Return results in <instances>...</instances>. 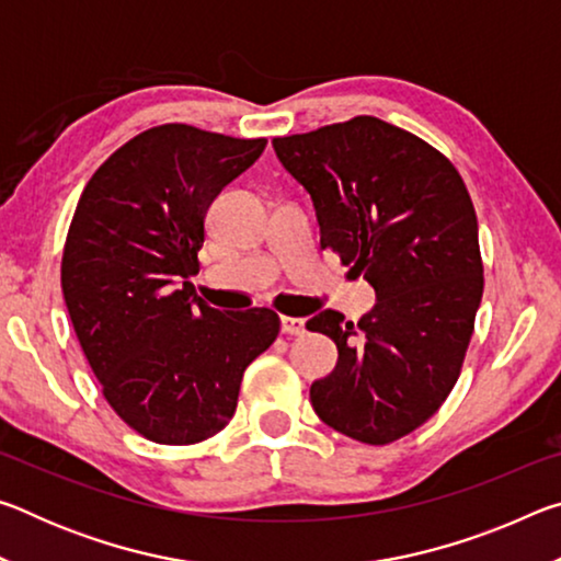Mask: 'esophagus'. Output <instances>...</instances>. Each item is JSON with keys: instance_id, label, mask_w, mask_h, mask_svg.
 Listing matches in <instances>:
<instances>
[{"instance_id": "obj_1", "label": "esophagus", "mask_w": 561, "mask_h": 561, "mask_svg": "<svg viewBox=\"0 0 561 561\" xmlns=\"http://www.w3.org/2000/svg\"><path fill=\"white\" fill-rule=\"evenodd\" d=\"M307 321L304 319H297V317H282V331L287 336H301L304 331H307Z\"/></svg>"}]
</instances>
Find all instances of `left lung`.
<instances>
[{"label":"left lung","mask_w":561,"mask_h":561,"mask_svg":"<svg viewBox=\"0 0 561 561\" xmlns=\"http://www.w3.org/2000/svg\"><path fill=\"white\" fill-rule=\"evenodd\" d=\"M272 146L314 201L321 250L378 297L358 324L334 309L307 321L339 348L311 405L348 438L388 445L421 428L462 371L485 287L470 193L440 150L374 116Z\"/></svg>","instance_id":"left-lung-1"}]
</instances>
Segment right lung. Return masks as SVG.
Segmentation results:
<instances>
[{"label": "right lung", "instance_id": "add662e5", "mask_svg": "<svg viewBox=\"0 0 561 561\" xmlns=\"http://www.w3.org/2000/svg\"><path fill=\"white\" fill-rule=\"evenodd\" d=\"M267 138L187 123L148 128L111 153L76 205L61 257L71 324L101 393L128 428L195 445L232 421L244 368L279 336V314L193 297L205 213Z\"/></svg>", "mask_w": 561, "mask_h": 561}]
</instances>
